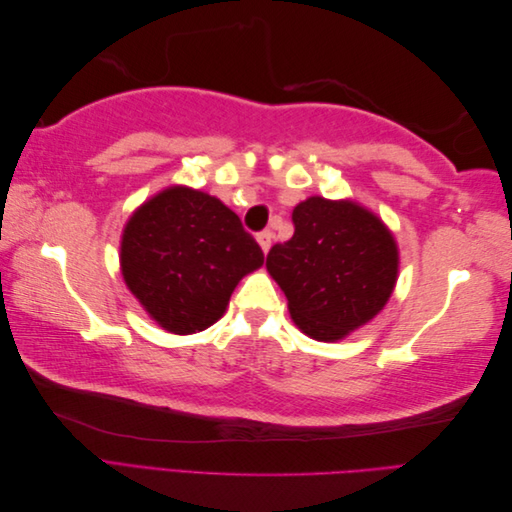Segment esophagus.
<instances>
[{
  "instance_id": "34e87169",
  "label": "esophagus",
  "mask_w": 512,
  "mask_h": 512,
  "mask_svg": "<svg viewBox=\"0 0 512 512\" xmlns=\"http://www.w3.org/2000/svg\"><path fill=\"white\" fill-rule=\"evenodd\" d=\"M258 245L262 247V252H269V247H271V241H273V232L271 230H262V232H258Z\"/></svg>"
}]
</instances>
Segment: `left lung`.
Listing matches in <instances>:
<instances>
[{
  "label": "left lung",
  "mask_w": 512,
  "mask_h": 512,
  "mask_svg": "<svg viewBox=\"0 0 512 512\" xmlns=\"http://www.w3.org/2000/svg\"><path fill=\"white\" fill-rule=\"evenodd\" d=\"M292 222V239L271 247L267 271L284 290L294 324L318 342H335L389 301L397 243L378 215L352 200L312 196L294 207Z\"/></svg>",
  "instance_id": "left-lung-1"
}]
</instances>
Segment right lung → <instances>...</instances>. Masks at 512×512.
I'll list each match as a JSON object with an SVG mask.
<instances>
[{"instance_id":"1","label":"right lung","mask_w":512,"mask_h":512,"mask_svg":"<svg viewBox=\"0 0 512 512\" xmlns=\"http://www.w3.org/2000/svg\"><path fill=\"white\" fill-rule=\"evenodd\" d=\"M119 260L145 312L162 329L190 335L222 318L232 290L265 254L222 200L173 185L132 213Z\"/></svg>"}]
</instances>
